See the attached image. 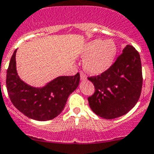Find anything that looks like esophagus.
Listing matches in <instances>:
<instances>
[{
    "label": "esophagus",
    "instance_id": "34e87169",
    "mask_svg": "<svg viewBox=\"0 0 154 154\" xmlns=\"http://www.w3.org/2000/svg\"><path fill=\"white\" fill-rule=\"evenodd\" d=\"M80 79H81L82 81H84V80L87 79L86 75L82 71H80Z\"/></svg>",
    "mask_w": 154,
    "mask_h": 154
}]
</instances>
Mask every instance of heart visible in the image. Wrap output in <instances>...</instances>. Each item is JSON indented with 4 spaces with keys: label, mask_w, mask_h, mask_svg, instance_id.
<instances>
[{
    "label": "heart",
    "mask_w": 154,
    "mask_h": 154,
    "mask_svg": "<svg viewBox=\"0 0 154 154\" xmlns=\"http://www.w3.org/2000/svg\"><path fill=\"white\" fill-rule=\"evenodd\" d=\"M117 54V46L111 39H96L85 47L83 56L84 69L93 75L105 72L112 66Z\"/></svg>",
    "instance_id": "obj_1"
}]
</instances>
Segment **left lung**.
<instances>
[{
	"label": "left lung",
	"mask_w": 154,
	"mask_h": 154,
	"mask_svg": "<svg viewBox=\"0 0 154 154\" xmlns=\"http://www.w3.org/2000/svg\"><path fill=\"white\" fill-rule=\"evenodd\" d=\"M88 79L94 86V94L88 98L93 112L105 119L125 115L135 106L141 93L143 75L139 53L128 45L107 71Z\"/></svg>",
	"instance_id": "1"
}]
</instances>
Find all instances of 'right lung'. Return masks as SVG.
I'll return each mask as SVG.
<instances>
[{"label": "right lung", "mask_w": 154, "mask_h": 154, "mask_svg": "<svg viewBox=\"0 0 154 154\" xmlns=\"http://www.w3.org/2000/svg\"><path fill=\"white\" fill-rule=\"evenodd\" d=\"M16 52H14L7 70L6 85L13 105L31 119L49 121L60 115L68 97L79 86V73L60 76L43 88L28 85L18 76L16 69Z\"/></svg>", "instance_id": "1"}]
</instances>
